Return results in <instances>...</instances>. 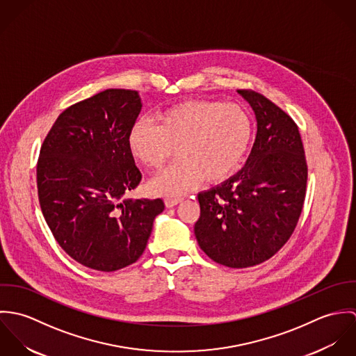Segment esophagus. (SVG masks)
Wrapping results in <instances>:
<instances>
[{
	"instance_id": "esophagus-1",
	"label": "esophagus",
	"mask_w": 356,
	"mask_h": 356,
	"mask_svg": "<svg viewBox=\"0 0 356 356\" xmlns=\"http://www.w3.org/2000/svg\"><path fill=\"white\" fill-rule=\"evenodd\" d=\"M182 200H184L182 197H167V199H165V205H167L168 208H171V207L181 203Z\"/></svg>"
}]
</instances>
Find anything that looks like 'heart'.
<instances>
[{
  "instance_id": "obj_1",
  "label": "heart",
  "mask_w": 356,
  "mask_h": 356,
  "mask_svg": "<svg viewBox=\"0 0 356 356\" xmlns=\"http://www.w3.org/2000/svg\"><path fill=\"white\" fill-rule=\"evenodd\" d=\"M254 137L251 113L236 102L188 100L157 116V126L137 122L129 134L131 154L148 170L161 171L178 148L179 160L157 177L154 193L177 197L202 179L220 182L243 164Z\"/></svg>"
}]
</instances>
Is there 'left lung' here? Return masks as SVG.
I'll return each instance as SVG.
<instances>
[{"label": "left lung", "mask_w": 356, "mask_h": 356, "mask_svg": "<svg viewBox=\"0 0 356 356\" xmlns=\"http://www.w3.org/2000/svg\"><path fill=\"white\" fill-rule=\"evenodd\" d=\"M254 109L257 133L245 165L197 195L195 234L213 261L245 268L277 254L292 236L305 204L307 163L299 129L280 106L238 90Z\"/></svg>", "instance_id": "left-lung-1"}]
</instances>
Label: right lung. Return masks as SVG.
Instances as JSON below:
<instances>
[{
  "label": "right lung",
  "mask_w": 356,
  "mask_h": 356,
  "mask_svg": "<svg viewBox=\"0 0 356 356\" xmlns=\"http://www.w3.org/2000/svg\"><path fill=\"white\" fill-rule=\"evenodd\" d=\"M141 106L138 92L124 89L76 102L58 115L38 157V199L53 237L97 271L137 261L164 209L161 199L126 197L143 177L129 148Z\"/></svg>",
  "instance_id": "obj_1"
}]
</instances>
